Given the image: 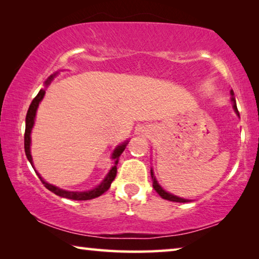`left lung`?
Instances as JSON below:
<instances>
[{
  "mask_svg": "<svg viewBox=\"0 0 259 259\" xmlns=\"http://www.w3.org/2000/svg\"><path fill=\"white\" fill-rule=\"evenodd\" d=\"M231 96H232V103H233V108H234V112L236 113V115L240 117V114L238 111V107H236V103H235V98H234V93L233 90H231ZM151 176H152V181H153V187H154V190L157 192V194H159L162 199L164 200H168V201H172V202H191V200L188 199H183V198H179L177 195H174L171 193L166 192L165 190L162 188V186L160 185L159 183H157L156 178L154 176V171H153V169L151 168Z\"/></svg>",
  "mask_w": 259,
  "mask_h": 259,
  "instance_id": "obj_1",
  "label": "left lung"
}]
</instances>
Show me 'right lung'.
I'll return each mask as SVG.
<instances>
[{
  "instance_id": "obj_1",
  "label": "right lung",
  "mask_w": 259,
  "mask_h": 259,
  "mask_svg": "<svg viewBox=\"0 0 259 259\" xmlns=\"http://www.w3.org/2000/svg\"><path fill=\"white\" fill-rule=\"evenodd\" d=\"M57 74L58 73H55L50 75L49 77L47 78V81L45 82V88L41 89L38 91V94L36 97L33 99L32 104L29 105V108L27 111V115H26V128H25V153H26V156H27L28 161L30 162V164L34 168V163H33V157L32 154H30V143H32V139H30V134H32V129L34 126L35 123V116H36V112H37V108H38V105L42 102L43 97H45L46 95V89L48 88V85L50 84L52 82V80L57 76ZM129 140H125L120 145H117L115 148H114V151L112 153V159L114 160V165L112 166L111 169H109L108 174L105 176V178L102 181V183L99 184L98 186L94 187L93 190H89V191H83V192H74V191H66V190H63V188H59L58 186H55L52 185V184H49L48 182H46L45 179L41 177V175L38 174L36 170H35V172L38 176V178L41 179V182L45 184V186L48 188V190L51 191L52 193H55L56 195H59L61 198H66V199H71V200H78V201H83V200H91V199H95V198H98L103 194V193L106 192L109 186H111L112 182L114 181V178L116 176V165H117V162H119V157L120 155L123 153L125 146L128 145Z\"/></svg>"
}]
</instances>
